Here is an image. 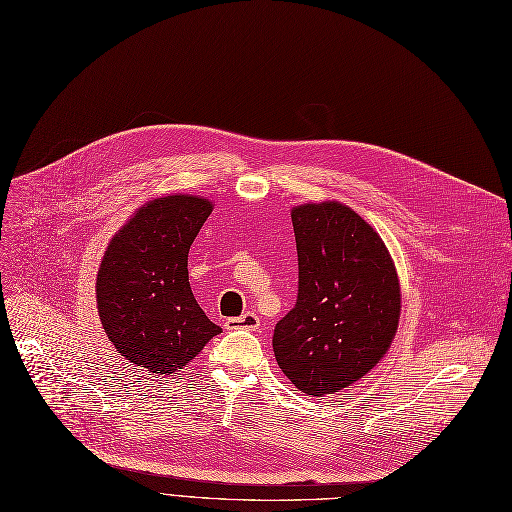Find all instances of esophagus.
<instances>
[{"instance_id": "1", "label": "esophagus", "mask_w": 512, "mask_h": 512, "mask_svg": "<svg viewBox=\"0 0 512 512\" xmlns=\"http://www.w3.org/2000/svg\"><path fill=\"white\" fill-rule=\"evenodd\" d=\"M227 329H246V331H256L260 327V319L256 312H243L241 316H235V319H227L225 323Z\"/></svg>"}]
</instances>
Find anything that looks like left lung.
I'll return each instance as SVG.
<instances>
[{
    "instance_id": "8db88e82",
    "label": "left lung",
    "mask_w": 512,
    "mask_h": 512,
    "mask_svg": "<svg viewBox=\"0 0 512 512\" xmlns=\"http://www.w3.org/2000/svg\"><path fill=\"white\" fill-rule=\"evenodd\" d=\"M298 300L275 325L279 369L306 396L339 392L383 358L400 319V283L381 237L344 204L291 210Z\"/></svg>"
}]
</instances>
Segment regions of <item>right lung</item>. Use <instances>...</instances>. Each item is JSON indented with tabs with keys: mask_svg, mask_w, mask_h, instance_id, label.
<instances>
[{
	"mask_svg": "<svg viewBox=\"0 0 512 512\" xmlns=\"http://www.w3.org/2000/svg\"><path fill=\"white\" fill-rule=\"evenodd\" d=\"M212 204L166 196L120 229L97 273V310L116 352L150 373L170 375L221 333L191 294L187 254Z\"/></svg>",
	"mask_w": 512,
	"mask_h": 512,
	"instance_id": "right-lung-1",
	"label": "right lung"
}]
</instances>
